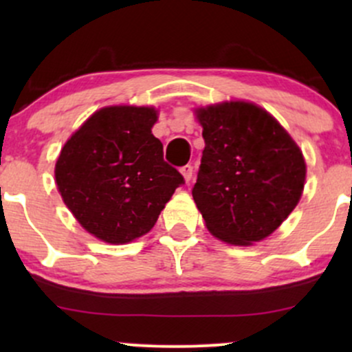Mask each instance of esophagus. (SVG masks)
Segmentation results:
<instances>
[{
    "mask_svg": "<svg viewBox=\"0 0 352 352\" xmlns=\"http://www.w3.org/2000/svg\"><path fill=\"white\" fill-rule=\"evenodd\" d=\"M180 173L182 175H184V179H185V182H190V179H192V175H193V167L190 164H187V165H184V167L180 168Z\"/></svg>",
    "mask_w": 352,
    "mask_h": 352,
    "instance_id": "1",
    "label": "esophagus"
}]
</instances>
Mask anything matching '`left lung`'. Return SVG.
I'll return each instance as SVG.
<instances>
[{
    "mask_svg": "<svg viewBox=\"0 0 352 352\" xmlns=\"http://www.w3.org/2000/svg\"><path fill=\"white\" fill-rule=\"evenodd\" d=\"M205 148L192 195L213 236L246 246L270 236L301 199L306 164L265 109L245 100L200 107Z\"/></svg>",
    "mask_w": 352,
    "mask_h": 352,
    "instance_id": "8db88e82",
    "label": "left lung"
}]
</instances>
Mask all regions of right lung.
Masks as SVG:
<instances>
[{"label":"right lung","mask_w":352,"mask_h":352,"mask_svg":"<svg viewBox=\"0 0 352 352\" xmlns=\"http://www.w3.org/2000/svg\"><path fill=\"white\" fill-rule=\"evenodd\" d=\"M153 107L94 112L64 144L56 184L66 207L91 235L122 245L151 232L184 177L164 160L152 134Z\"/></svg>","instance_id":"obj_1"}]
</instances>
